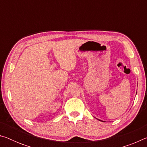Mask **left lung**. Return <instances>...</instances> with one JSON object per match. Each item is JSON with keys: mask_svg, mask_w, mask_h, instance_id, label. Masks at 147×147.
Segmentation results:
<instances>
[{"mask_svg": "<svg viewBox=\"0 0 147 147\" xmlns=\"http://www.w3.org/2000/svg\"><path fill=\"white\" fill-rule=\"evenodd\" d=\"M98 120H99V121H101V120H100V119H98ZM102 122H104V121H102Z\"/></svg>", "mask_w": 147, "mask_h": 147, "instance_id": "obj_1", "label": "left lung"}]
</instances>
